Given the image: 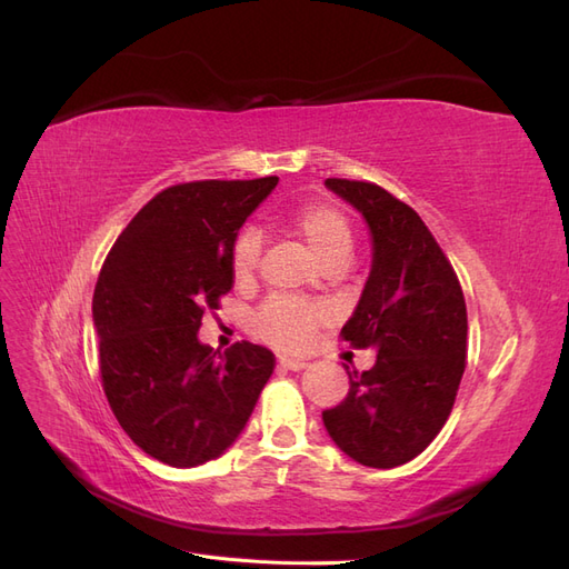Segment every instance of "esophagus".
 <instances>
[{
	"label": "esophagus",
	"instance_id": "obj_1",
	"mask_svg": "<svg viewBox=\"0 0 569 569\" xmlns=\"http://www.w3.org/2000/svg\"><path fill=\"white\" fill-rule=\"evenodd\" d=\"M278 363L284 370H303V368H308L306 360H301V358H287V356H280Z\"/></svg>",
	"mask_w": 569,
	"mask_h": 569
}]
</instances>
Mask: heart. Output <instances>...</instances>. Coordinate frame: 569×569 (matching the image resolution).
I'll return each instance as SVG.
<instances>
[{
	"label": "heart",
	"mask_w": 569,
	"mask_h": 569,
	"mask_svg": "<svg viewBox=\"0 0 569 569\" xmlns=\"http://www.w3.org/2000/svg\"><path fill=\"white\" fill-rule=\"evenodd\" d=\"M287 228L311 249L322 268L347 263L353 247V228L337 206L322 201L306 203L289 218ZM258 258H261V237L256 230H244L232 249V272L237 282L253 278ZM320 320V308L289 299H270L253 318V335L278 349L299 351L311 343Z\"/></svg>",
	"instance_id": "b5f03b06"
}]
</instances>
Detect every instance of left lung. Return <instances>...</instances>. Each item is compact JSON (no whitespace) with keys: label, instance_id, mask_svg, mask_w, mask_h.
<instances>
[{"label":"left lung","instance_id":"1","mask_svg":"<svg viewBox=\"0 0 569 569\" xmlns=\"http://www.w3.org/2000/svg\"><path fill=\"white\" fill-rule=\"evenodd\" d=\"M363 216L372 263L341 337L372 349L375 366L349 372V393L322 410L327 435L368 468L420 456L449 420L468 356V311L449 258L408 203L372 182L327 178Z\"/></svg>","mask_w":569,"mask_h":569}]
</instances>
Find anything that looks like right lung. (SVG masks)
Wrapping results in <instances>:
<instances>
[{
    "instance_id": "add662e5",
    "label": "right lung",
    "mask_w": 569,
    "mask_h": 569,
    "mask_svg": "<svg viewBox=\"0 0 569 569\" xmlns=\"http://www.w3.org/2000/svg\"><path fill=\"white\" fill-rule=\"evenodd\" d=\"M278 178L163 189L111 247L92 299L109 406L144 453L197 468L242 435L274 368L266 347L199 341L206 308L232 289V249Z\"/></svg>"
}]
</instances>
